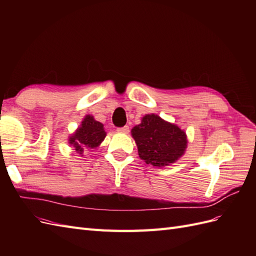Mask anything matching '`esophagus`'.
Masks as SVG:
<instances>
[{
	"mask_svg": "<svg viewBox=\"0 0 256 256\" xmlns=\"http://www.w3.org/2000/svg\"><path fill=\"white\" fill-rule=\"evenodd\" d=\"M118 132H120V134H128L129 132V126L118 127Z\"/></svg>",
	"mask_w": 256,
	"mask_h": 256,
	"instance_id": "1",
	"label": "esophagus"
}]
</instances>
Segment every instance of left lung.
Returning a JSON list of instances; mask_svg holds the SVG:
<instances>
[{
  "label": "left lung",
  "instance_id": "8db88e82",
  "mask_svg": "<svg viewBox=\"0 0 256 256\" xmlns=\"http://www.w3.org/2000/svg\"><path fill=\"white\" fill-rule=\"evenodd\" d=\"M131 134L136 140L138 156L154 166L174 164L187 147V136L184 131L154 114L145 115Z\"/></svg>",
  "mask_w": 256,
  "mask_h": 256
}]
</instances>
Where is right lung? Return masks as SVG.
<instances>
[{
	"mask_svg": "<svg viewBox=\"0 0 256 256\" xmlns=\"http://www.w3.org/2000/svg\"><path fill=\"white\" fill-rule=\"evenodd\" d=\"M106 138L104 125L94 120L90 115H86L81 126L72 136L69 138L70 143L78 154H82L86 148H95Z\"/></svg>",
	"mask_w": 256,
	"mask_h": 256,
	"instance_id": "obj_1",
	"label": "right lung"
}]
</instances>
